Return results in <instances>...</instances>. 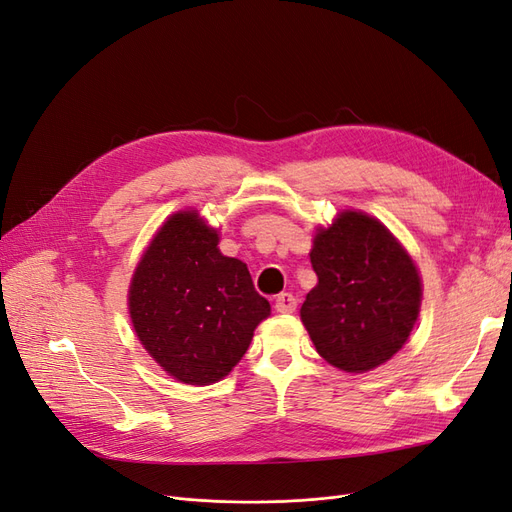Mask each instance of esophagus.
I'll return each mask as SVG.
<instances>
[{
    "label": "esophagus",
    "mask_w": 512,
    "mask_h": 512,
    "mask_svg": "<svg viewBox=\"0 0 512 512\" xmlns=\"http://www.w3.org/2000/svg\"><path fill=\"white\" fill-rule=\"evenodd\" d=\"M275 309L280 314H292L294 309H297V299H294L290 292L277 294V297H275Z\"/></svg>",
    "instance_id": "1"
}]
</instances>
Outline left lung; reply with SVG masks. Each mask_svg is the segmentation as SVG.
I'll return each instance as SVG.
<instances>
[{"label":"left lung","mask_w":512,"mask_h":512,"mask_svg":"<svg viewBox=\"0 0 512 512\" xmlns=\"http://www.w3.org/2000/svg\"><path fill=\"white\" fill-rule=\"evenodd\" d=\"M309 260L318 284L301 320L318 354L354 374L389 361L421 307V277L404 247L378 220L346 211L318 230Z\"/></svg>","instance_id":"left-lung-1"}]
</instances>
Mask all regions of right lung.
I'll return each mask as SVG.
<instances>
[{
  "mask_svg": "<svg viewBox=\"0 0 512 512\" xmlns=\"http://www.w3.org/2000/svg\"><path fill=\"white\" fill-rule=\"evenodd\" d=\"M218 241L196 211L175 213L132 277L134 331L160 367L185 384L222 380L271 312L250 271L222 256Z\"/></svg>",
  "mask_w": 512,
  "mask_h": 512,
  "instance_id": "right-lung-1",
  "label": "right lung"
}]
</instances>
